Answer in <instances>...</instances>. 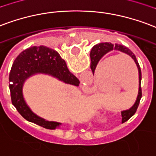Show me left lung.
Listing matches in <instances>:
<instances>
[{"instance_id":"8db88e82","label":"left lung","mask_w":156,"mask_h":156,"mask_svg":"<svg viewBox=\"0 0 156 156\" xmlns=\"http://www.w3.org/2000/svg\"><path fill=\"white\" fill-rule=\"evenodd\" d=\"M112 50H116V51L122 52V53H124L126 55H129L130 57H131V58L133 59L134 62L136 64L137 69H138V73H139V91H138V95H137L136 102L134 103V105L131 108H129L127 110L122 111V122H126V121H127L129 118H131V116L136 113V112L137 110V107L139 106L140 100L141 97H142V92H141V87H140V83H141V71H140V68L139 63H138V61H137L135 55L128 48H126L124 45H122V44H112L111 43L107 42L101 43V44H96V45L93 46V49L91 50V53H90L91 65H90V67H91V69H92L93 74H94L97 65H98V63L100 61V59L105 55H107V53L112 51Z\"/></svg>"}]
</instances>
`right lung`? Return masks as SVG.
I'll list each match as a JSON object with an SVG mask.
<instances>
[{
  "label": "right lung",
  "instance_id": "add662e5",
  "mask_svg": "<svg viewBox=\"0 0 156 156\" xmlns=\"http://www.w3.org/2000/svg\"><path fill=\"white\" fill-rule=\"evenodd\" d=\"M39 73L50 75L59 81L74 86H78L80 82L69 72L65 61L59 54L46 46H34L26 49L14 61L9 76L12 104L25 120L46 129L54 130L59 127L62 123L46 121L37 116L29 107L23 96V86L26 79Z\"/></svg>",
  "mask_w": 156,
  "mask_h": 156
}]
</instances>
